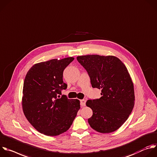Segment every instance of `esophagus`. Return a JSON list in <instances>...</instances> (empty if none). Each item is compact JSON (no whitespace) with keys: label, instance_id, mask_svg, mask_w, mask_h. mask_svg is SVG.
Wrapping results in <instances>:
<instances>
[{"label":"esophagus","instance_id":"34e87169","mask_svg":"<svg viewBox=\"0 0 157 157\" xmlns=\"http://www.w3.org/2000/svg\"><path fill=\"white\" fill-rule=\"evenodd\" d=\"M85 103H86V100H80V105H81L82 106H85Z\"/></svg>","mask_w":157,"mask_h":157}]
</instances>
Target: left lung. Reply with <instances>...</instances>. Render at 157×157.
I'll list each match as a JSON object with an SVG mask.
<instances>
[{"label": "left lung", "instance_id": "left-lung-1", "mask_svg": "<svg viewBox=\"0 0 157 157\" xmlns=\"http://www.w3.org/2000/svg\"><path fill=\"white\" fill-rule=\"evenodd\" d=\"M77 59L87 71L92 87L101 89L100 98L86 103L93 111L88 119L90 126L103 134L116 131L134 106V85L126 67L113 56L86 55Z\"/></svg>", "mask_w": 157, "mask_h": 157}]
</instances>
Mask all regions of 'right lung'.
I'll list each match as a JSON object with an SVG mask.
<instances>
[{
  "mask_svg": "<svg viewBox=\"0 0 157 157\" xmlns=\"http://www.w3.org/2000/svg\"><path fill=\"white\" fill-rule=\"evenodd\" d=\"M74 59L70 57L40 62L25 76L23 113L34 128L46 136H56L67 131L80 108L77 99H68L66 95L57 98L67 86L62 78L64 70Z\"/></svg>",
  "mask_w": 157,
  "mask_h": 157,
  "instance_id": "1",
  "label": "right lung"
}]
</instances>
